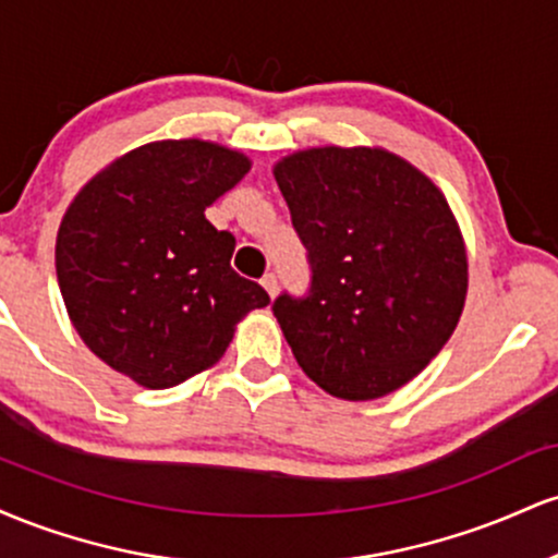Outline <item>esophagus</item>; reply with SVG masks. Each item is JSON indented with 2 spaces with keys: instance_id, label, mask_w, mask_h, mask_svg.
I'll return each instance as SVG.
<instances>
[{
  "instance_id": "obj_1",
  "label": "esophagus",
  "mask_w": 558,
  "mask_h": 558,
  "mask_svg": "<svg viewBox=\"0 0 558 558\" xmlns=\"http://www.w3.org/2000/svg\"><path fill=\"white\" fill-rule=\"evenodd\" d=\"M262 288H265V291L270 293V299H272L275 293H278V275H275V272H267L265 278H262Z\"/></svg>"
}]
</instances>
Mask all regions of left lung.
Listing matches in <instances>:
<instances>
[{"label": "left lung", "mask_w": 558, "mask_h": 558, "mask_svg": "<svg viewBox=\"0 0 558 558\" xmlns=\"http://www.w3.org/2000/svg\"><path fill=\"white\" fill-rule=\"evenodd\" d=\"M306 248V296L280 293L299 367L345 401L407 386L444 349L466 299V248L425 172L377 146H317L275 165Z\"/></svg>", "instance_id": "obj_1"}]
</instances>
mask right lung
Masks as SVG:
<instances>
[{
	"label": "right lung",
	"mask_w": 558,
	"mask_h": 558,
	"mask_svg": "<svg viewBox=\"0 0 558 558\" xmlns=\"http://www.w3.org/2000/svg\"><path fill=\"white\" fill-rule=\"evenodd\" d=\"M248 168L213 141H155L96 172L62 217L54 262L70 323L138 386L213 367L235 325L270 304L230 267L233 235L204 217Z\"/></svg>",
	"instance_id": "1"
}]
</instances>
